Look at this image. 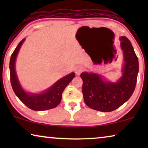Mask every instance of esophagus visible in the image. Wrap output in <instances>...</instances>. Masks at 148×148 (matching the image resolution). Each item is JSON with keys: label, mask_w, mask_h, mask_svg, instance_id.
<instances>
[{"label": "esophagus", "mask_w": 148, "mask_h": 148, "mask_svg": "<svg viewBox=\"0 0 148 148\" xmlns=\"http://www.w3.org/2000/svg\"><path fill=\"white\" fill-rule=\"evenodd\" d=\"M83 70H84V69H83V67L82 66H77V67L76 68V69H75V73L77 75H79L81 73H82V71H83Z\"/></svg>", "instance_id": "1"}]
</instances>
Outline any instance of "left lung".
I'll list each match as a JSON object with an SVG mask.
<instances>
[{"label": "left lung", "instance_id": "8db88e82", "mask_svg": "<svg viewBox=\"0 0 148 148\" xmlns=\"http://www.w3.org/2000/svg\"><path fill=\"white\" fill-rule=\"evenodd\" d=\"M124 65L123 75L116 83L104 79L100 75L84 72L82 92L88 106L101 112H111L126 102L134 92L139 71L138 58L129 40L121 36Z\"/></svg>", "mask_w": 148, "mask_h": 148}]
</instances>
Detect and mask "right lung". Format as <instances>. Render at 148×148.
Returning <instances> with one entry per match:
<instances>
[{
	"instance_id": "right-lung-1",
	"label": "right lung",
	"mask_w": 148,
	"mask_h": 148,
	"mask_svg": "<svg viewBox=\"0 0 148 148\" xmlns=\"http://www.w3.org/2000/svg\"><path fill=\"white\" fill-rule=\"evenodd\" d=\"M25 38L21 40L11 54L9 62L10 79L12 88L20 100L28 108L36 111L46 110L55 108L60 104L64 88L71 82L75 75L73 72L57 81L53 86L41 94L27 93L22 88L15 71V60Z\"/></svg>"
}]
</instances>
